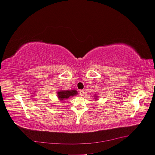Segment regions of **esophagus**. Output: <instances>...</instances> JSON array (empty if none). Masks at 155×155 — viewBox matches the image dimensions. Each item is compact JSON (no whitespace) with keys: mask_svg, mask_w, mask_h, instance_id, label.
Listing matches in <instances>:
<instances>
[{"mask_svg":"<svg viewBox=\"0 0 155 155\" xmlns=\"http://www.w3.org/2000/svg\"><path fill=\"white\" fill-rule=\"evenodd\" d=\"M79 94H80V96H84V90H80V91H79Z\"/></svg>","mask_w":155,"mask_h":155,"instance_id":"1","label":"esophagus"}]
</instances>
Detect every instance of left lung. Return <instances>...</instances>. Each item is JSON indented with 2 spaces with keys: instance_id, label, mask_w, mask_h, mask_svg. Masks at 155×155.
Listing matches in <instances>:
<instances>
[{
  "instance_id": "8db88e82",
  "label": "left lung",
  "mask_w": 155,
  "mask_h": 155,
  "mask_svg": "<svg viewBox=\"0 0 155 155\" xmlns=\"http://www.w3.org/2000/svg\"><path fill=\"white\" fill-rule=\"evenodd\" d=\"M95 97H96V98H97V96H95Z\"/></svg>"
}]
</instances>
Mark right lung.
<instances>
[{"label":"right lung","instance_id":"1","mask_svg":"<svg viewBox=\"0 0 155 155\" xmlns=\"http://www.w3.org/2000/svg\"><path fill=\"white\" fill-rule=\"evenodd\" d=\"M78 94V92L75 90H60L57 92V97L60 100H64L70 97H73Z\"/></svg>","mask_w":155,"mask_h":155}]
</instances>
